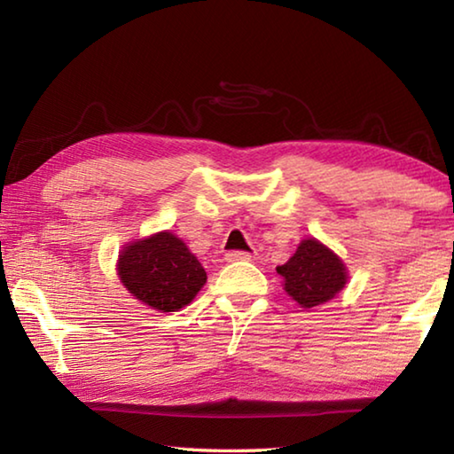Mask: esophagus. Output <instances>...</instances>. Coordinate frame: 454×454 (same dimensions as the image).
I'll use <instances>...</instances> for the list:
<instances>
[{
    "instance_id": "34e87169",
    "label": "esophagus",
    "mask_w": 454,
    "mask_h": 454,
    "mask_svg": "<svg viewBox=\"0 0 454 454\" xmlns=\"http://www.w3.org/2000/svg\"><path fill=\"white\" fill-rule=\"evenodd\" d=\"M252 256L248 254V252H240V250H234V252H228V254L224 256L226 262H248Z\"/></svg>"
}]
</instances>
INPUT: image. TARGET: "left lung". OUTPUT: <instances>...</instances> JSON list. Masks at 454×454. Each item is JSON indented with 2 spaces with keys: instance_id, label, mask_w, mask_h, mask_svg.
Returning a JSON list of instances; mask_svg holds the SVG:
<instances>
[{
  "instance_id": "left-lung-1",
  "label": "left lung",
  "mask_w": 454,
  "mask_h": 454,
  "mask_svg": "<svg viewBox=\"0 0 454 454\" xmlns=\"http://www.w3.org/2000/svg\"><path fill=\"white\" fill-rule=\"evenodd\" d=\"M284 292L301 309L310 310L326 304L348 282V268L342 258L317 238H304L286 264L276 266Z\"/></svg>"
}]
</instances>
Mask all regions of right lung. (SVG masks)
Instances as JSON below:
<instances>
[{
    "label": "right lung",
    "mask_w": 454,
    "mask_h": 454,
    "mask_svg": "<svg viewBox=\"0 0 454 454\" xmlns=\"http://www.w3.org/2000/svg\"><path fill=\"white\" fill-rule=\"evenodd\" d=\"M116 272L136 301L158 312L188 306L208 278L186 242L170 230L128 242L118 254Z\"/></svg>",
    "instance_id": "1"
}]
</instances>
